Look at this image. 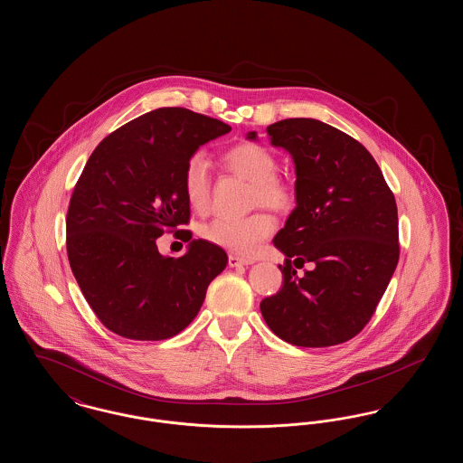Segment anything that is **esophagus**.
<instances>
[{"label": "esophagus", "instance_id": "34e87169", "mask_svg": "<svg viewBox=\"0 0 463 463\" xmlns=\"http://www.w3.org/2000/svg\"><path fill=\"white\" fill-rule=\"evenodd\" d=\"M253 264L251 260H244V259H240V257H236V255H229V265L231 267H240V265H250Z\"/></svg>", "mask_w": 463, "mask_h": 463}]
</instances>
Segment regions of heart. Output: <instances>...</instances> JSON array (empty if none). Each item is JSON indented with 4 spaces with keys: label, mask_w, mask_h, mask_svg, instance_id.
I'll return each mask as SVG.
<instances>
[{
    "label": "heart",
    "mask_w": 463,
    "mask_h": 463,
    "mask_svg": "<svg viewBox=\"0 0 463 463\" xmlns=\"http://www.w3.org/2000/svg\"><path fill=\"white\" fill-rule=\"evenodd\" d=\"M223 165L234 175L251 182V204L267 206L276 212H289L295 206L297 193L293 184L278 175V161L267 147L253 142H244L231 147L223 155ZM182 185L187 203L198 213H204L212 203V178L206 157L196 153L184 166ZM276 231V222L257 212L244 219L219 217L203 227V238L227 251L241 257H251L260 244Z\"/></svg>",
    "instance_id": "heart-1"
}]
</instances>
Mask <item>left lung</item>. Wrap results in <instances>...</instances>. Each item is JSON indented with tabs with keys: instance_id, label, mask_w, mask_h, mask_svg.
I'll use <instances>...</instances> for the list:
<instances>
[{
	"instance_id": "1",
	"label": "left lung",
	"mask_w": 463,
	"mask_h": 463,
	"mask_svg": "<svg viewBox=\"0 0 463 463\" xmlns=\"http://www.w3.org/2000/svg\"><path fill=\"white\" fill-rule=\"evenodd\" d=\"M267 133L293 156L297 208L274 238L287 255L283 287L260 302L262 316L297 347L344 344L368 325L396 270V198L351 135L310 118L281 119ZM307 261L315 267L298 277Z\"/></svg>"
}]
</instances>
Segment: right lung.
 I'll list each match as a JSON object with an SVG mask.
<instances>
[{
  "instance_id": "1",
  "label": "right lung",
  "mask_w": 463,
  "mask_h": 463,
  "mask_svg": "<svg viewBox=\"0 0 463 463\" xmlns=\"http://www.w3.org/2000/svg\"><path fill=\"white\" fill-rule=\"evenodd\" d=\"M231 132L184 108L151 110L108 135L91 153L69 201V264L108 330L130 340H166L198 316L206 288L227 265L221 246L194 240L185 255L156 240L191 219L182 174L199 146ZM185 242L193 238L184 231Z\"/></svg>"
}]
</instances>
